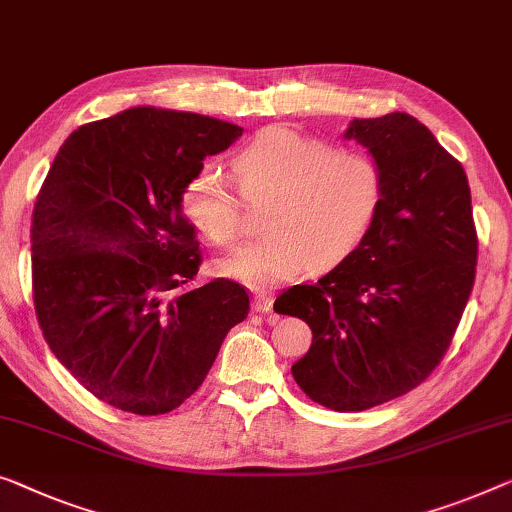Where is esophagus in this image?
<instances>
[{"label": "esophagus", "mask_w": 512, "mask_h": 512, "mask_svg": "<svg viewBox=\"0 0 512 512\" xmlns=\"http://www.w3.org/2000/svg\"><path fill=\"white\" fill-rule=\"evenodd\" d=\"M271 305H273V296L271 294H264V292H259V294H255L253 296V310L255 312H271Z\"/></svg>", "instance_id": "obj_1"}]
</instances>
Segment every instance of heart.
<instances>
[{
	"label": "heart",
	"instance_id": "obj_1",
	"mask_svg": "<svg viewBox=\"0 0 512 512\" xmlns=\"http://www.w3.org/2000/svg\"><path fill=\"white\" fill-rule=\"evenodd\" d=\"M246 200L271 197L262 239L248 241L218 264L223 276L271 289L308 269L331 271L363 246L384 204V174L363 151L285 126L259 131L232 160ZM186 218L218 246L241 230V204L230 181L204 165L181 195Z\"/></svg>",
	"mask_w": 512,
	"mask_h": 512
}]
</instances>
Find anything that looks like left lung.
Returning a JSON list of instances; mask_svg holds the SVG:
<instances>
[{"label": "left lung", "instance_id": "left-lung-1", "mask_svg": "<svg viewBox=\"0 0 512 512\" xmlns=\"http://www.w3.org/2000/svg\"><path fill=\"white\" fill-rule=\"evenodd\" d=\"M384 174L368 239L315 285L273 308L312 329L292 365L301 391L333 411H363L409 393L444 358L476 278L478 239L462 165L407 112L354 119L345 131Z\"/></svg>", "mask_w": 512, "mask_h": 512}]
</instances>
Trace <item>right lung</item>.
<instances>
[{"label": "right lung", "mask_w": 512, "mask_h": 512, "mask_svg": "<svg viewBox=\"0 0 512 512\" xmlns=\"http://www.w3.org/2000/svg\"><path fill=\"white\" fill-rule=\"evenodd\" d=\"M241 133L144 105L61 144L34 204V308L52 354L98 400L140 416L177 409L248 317L239 282L183 289L202 262L183 188Z\"/></svg>", "instance_id": "right-lung-1"}]
</instances>
